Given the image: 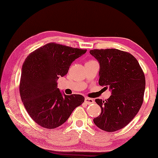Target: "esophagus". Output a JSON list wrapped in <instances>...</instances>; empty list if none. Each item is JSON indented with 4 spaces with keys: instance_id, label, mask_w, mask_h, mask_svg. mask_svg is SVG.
<instances>
[{
    "instance_id": "esophagus-1",
    "label": "esophagus",
    "mask_w": 158,
    "mask_h": 158,
    "mask_svg": "<svg viewBox=\"0 0 158 158\" xmlns=\"http://www.w3.org/2000/svg\"><path fill=\"white\" fill-rule=\"evenodd\" d=\"M85 102L87 103V104H91V103H94V101L91 98H88V97H85Z\"/></svg>"
}]
</instances>
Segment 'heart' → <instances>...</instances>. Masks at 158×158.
Returning a JSON list of instances; mask_svg holds the SVG:
<instances>
[{
  "instance_id": "1",
  "label": "heart",
  "mask_w": 158,
  "mask_h": 158,
  "mask_svg": "<svg viewBox=\"0 0 158 158\" xmlns=\"http://www.w3.org/2000/svg\"><path fill=\"white\" fill-rule=\"evenodd\" d=\"M91 61H94V60H90V61H87V62H91Z\"/></svg>"
}]
</instances>
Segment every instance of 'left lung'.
I'll return each mask as SVG.
<instances>
[{"label":"left lung","mask_w":158,"mask_h":158,"mask_svg":"<svg viewBox=\"0 0 158 158\" xmlns=\"http://www.w3.org/2000/svg\"><path fill=\"white\" fill-rule=\"evenodd\" d=\"M100 64L99 84L111 89L106 100L95 102L102 108L93 121L101 130L113 132L127 125L137 114L143 102L144 73L134 56L118 49L89 51Z\"/></svg>","instance_id":"left-lung-1"}]
</instances>
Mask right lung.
Wrapping results in <instances>:
<instances>
[{
    "mask_svg": "<svg viewBox=\"0 0 158 158\" xmlns=\"http://www.w3.org/2000/svg\"><path fill=\"white\" fill-rule=\"evenodd\" d=\"M86 52L50 43L26 58L21 73L20 97L28 114L38 125L57 127L84 102L81 94H62L56 87V80L65 76L72 62Z\"/></svg>",
    "mask_w": 158,
    "mask_h": 158,
    "instance_id": "1",
    "label": "right lung"
}]
</instances>
